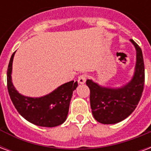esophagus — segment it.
<instances>
[{"label":"esophagus","mask_w":151,"mask_h":151,"mask_svg":"<svg viewBox=\"0 0 151 151\" xmlns=\"http://www.w3.org/2000/svg\"><path fill=\"white\" fill-rule=\"evenodd\" d=\"M86 79H87V75L86 74H81L78 77V83L80 84H84L86 82Z\"/></svg>","instance_id":"34e87169"}]
</instances>
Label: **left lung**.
<instances>
[{
    "mask_svg": "<svg viewBox=\"0 0 151 151\" xmlns=\"http://www.w3.org/2000/svg\"><path fill=\"white\" fill-rule=\"evenodd\" d=\"M136 49V64L133 78L120 88L102 87L92 80L86 81L90 90V105L96 121L113 124L124 120L133 112L139 102L144 88L145 70L142 53L133 40Z\"/></svg>",
    "mask_w": 151,
    "mask_h": 151,
    "instance_id": "1",
    "label": "left lung"
}]
</instances>
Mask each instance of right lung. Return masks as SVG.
I'll return each instance as SVG.
<instances>
[{
  "label": "right lung",
  "mask_w": 151,
  "mask_h": 151,
  "mask_svg": "<svg viewBox=\"0 0 151 151\" xmlns=\"http://www.w3.org/2000/svg\"><path fill=\"white\" fill-rule=\"evenodd\" d=\"M15 52L9 61L7 70V86L12 104L22 116L27 121L40 127H53L65 122L73 90L78 81H69L52 93L42 97H28L19 94L12 82V66Z\"/></svg>",
  "instance_id": "obj_1"
}]
</instances>
